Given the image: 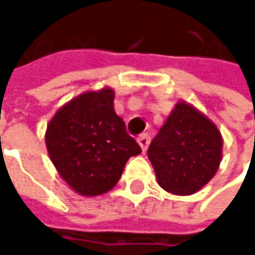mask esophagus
<instances>
[{
    "label": "esophagus",
    "mask_w": 255,
    "mask_h": 255,
    "mask_svg": "<svg viewBox=\"0 0 255 255\" xmlns=\"http://www.w3.org/2000/svg\"><path fill=\"white\" fill-rule=\"evenodd\" d=\"M137 143L140 145L142 151L145 153V151H146V148H148V145H150V134H146V133L140 134V136L137 137Z\"/></svg>",
    "instance_id": "esophagus-1"
}]
</instances>
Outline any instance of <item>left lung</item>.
<instances>
[{"instance_id":"1","label":"left lung","mask_w":255,"mask_h":255,"mask_svg":"<svg viewBox=\"0 0 255 255\" xmlns=\"http://www.w3.org/2000/svg\"><path fill=\"white\" fill-rule=\"evenodd\" d=\"M223 139L213 121L187 102H177L148 146V159L160 187L190 196L219 170Z\"/></svg>"}]
</instances>
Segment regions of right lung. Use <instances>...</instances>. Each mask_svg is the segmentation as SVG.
Listing matches in <instances>:
<instances>
[{"label":"right lung","mask_w":255,"mask_h":255,"mask_svg":"<svg viewBox=\"0 0 255 255\" xmlns=\"http://www.w3.org/2000/svg\"><path fill=\"white\" fill-rule=\"evenodd\" d=\"M115 92L104 87L85 92L55 113L45 145L59 176L81 196L110 191L131 156L142 150L116 115Z\"/></svg>","instance_id":"obj_1"}]
</instances>
